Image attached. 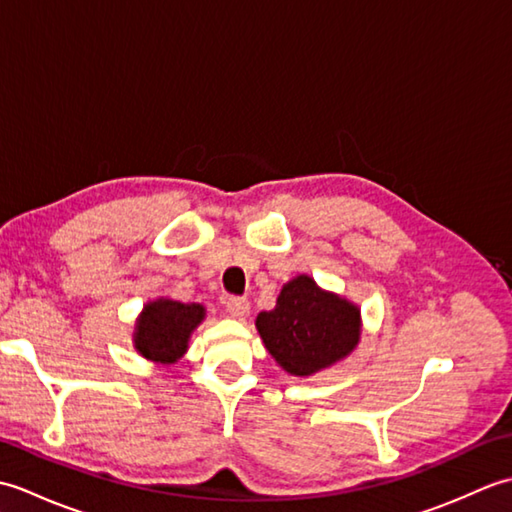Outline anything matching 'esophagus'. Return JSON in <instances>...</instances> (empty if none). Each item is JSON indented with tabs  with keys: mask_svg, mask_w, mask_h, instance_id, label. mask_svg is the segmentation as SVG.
I'll use <instances>...</instances> for the list:
<instances>
[{
	"mask_svg": "<svg viewBox=\"0 0 512 512\" xmlns=\"http://www.w3.org/2000/svg\"><path fill=\"white\" fill-rule=\"evenodd\" d=\"M226 312L235 319H244V317H248V312H250V303L242 297H228L226 299Z\"/></svg>",
	"mask_w": 512,
	"mask_h": 512,
	"instance_id": "34e87169",
	"label": "esophagus"
}]
</instances>
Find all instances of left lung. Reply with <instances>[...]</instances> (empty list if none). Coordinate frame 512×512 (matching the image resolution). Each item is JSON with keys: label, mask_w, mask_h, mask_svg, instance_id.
<instances>
[{"label": "left lung", "mask_w": 512, "mask_h": 512, "mask_svg": "<svg viewBox=\"0 0 512 512\" xmlns=\"http://www.w3.org/2000/svg\"><path fill=\"white\" fill-rule=\"evenodd\" d=\"M270 356L292 376H312L343 361L361 339V310L314 279L299 275L281 288L277 306L257 314Z\"/></svg>", "instance_id": "1"}]
</instances>
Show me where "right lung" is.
Returning <instances> with one entry per match:
<instances>
[{"label":"right lung","mask_w":512,"mask_h":512,"mask_svg":"<svg viewBox=\"0 0 512 512\" xmlns=\"http://www.w3.org/2000/svg\"><path fill=\"white\" fill-rule=\"evenodd\" d=\"M204 314L200 303H180L173 299L149 301L136 321V352L154 363H176L187 352L191 332L202 323Z\"/></svg>","instance_id":"right-lung-1"}]
</instances>
